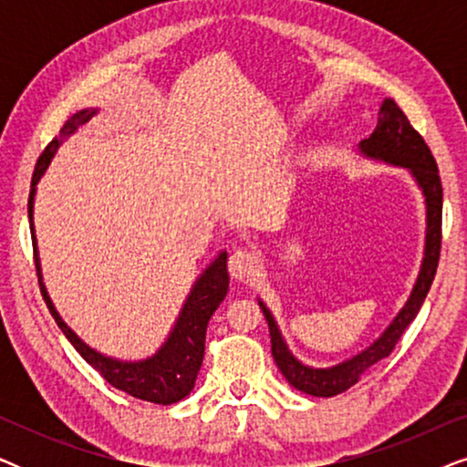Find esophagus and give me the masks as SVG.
Instances as JSON below:
<instances>
[{"label":"esophagus","mask_w":467,"mask_h":467,"mask_svg":"<svg viewBox=\"0 0 467 467\" xmlns=\"http://www.w3.org/2000/svg\"><path fill=\"white\" fill-rule=\"evenodd\" d=\"M227 267H229V274H232V278L251 280L259 270V257L253 251L240 248V251L232 253Z\"/></svg>","instance_id":"esophagus-1"}]
</instances>
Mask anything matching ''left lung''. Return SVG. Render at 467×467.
<instances>
[{
    "mask_svg": "<svg viewBox=\"0 0 467 467\" xmlns=\"http://www.w3.org/2000/svg\"><path fill=\"white\" fill-rule=\"evenodd\" d=\"M359 155L368 161L387 163L393 168L406 170L417 184V189L423 195L425 203V242H423V259L414 280L412 291L401 306L393 321L387 325L385 331L376 340L359 353L350 355L348 359L327 368H315L308 363L299 361L291 353L289 344L283 337L276 318L272 310L267 308L261 297L259 306L264 310V317L270 327L272 337V355L274 361L291 387L297 391L315 395V398H334V395L347 391L361 379L363 372L379 363L380 359L391 355L395 344L400 342L408 325L419 315L423 306L427 291L436 276V267L440 259V227H442V182L438 176L436 159L431 157V150L427 149L425 140L419 136V131L410 125L406 114L400 110L398 104L391 98L382 99L379 108V125L372 136L359 142Z\"/></svg>",
    "mask_w": 467,
    "mask_h": 467,
    "instance_id": "1",
    "label": "left lung"
}]
</instances>
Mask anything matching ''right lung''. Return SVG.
Returning a JSON list of instances; mask_svg holds the SVG:
<instances>
[{
  "label": "right lung",
  "mask_w": 467,
  "mask_h": 467,
  "mask_svg": "<svg viewBox=\"0 0 467 467\" xmlns=\"http://www.w3.org/2000/svg\"><path fill=\"white\" fill-rule=\"evenodd\" d=\"M99 108H82L72 117L67 123L61 127V136L55 138L53 142L47 146L42 157L37 159L34 178H31V191H29V223H31V238H34V253H36V270L37 280H40V289L47 302L50 315L59 325V329L66 334L74 348L78 350L88 366H93L104 379L110 382L112 387L120 389V391L133 395V398L152 401V404H176L182 398L193 391L197 374H200L202 361H203V344H206V329L210 317L219 308L223 299H225L229 291V274H227V251H219L214 259L203 267L200 276L191 285L189 296L184 297V304L181 312H178L174 325H171L170 334L161 342L155 353L144 359H117V357L104 355L99 350L82 340L69 325L63 321L59 312H57L53 299L48 296L47 285H44L42 265H40V253H37V240H36V227H34V203H36V191L37 182L47 174L50 161L59 150V146L66 142L69 136H74L80 127H85Z\"/></svg>",
  "instance_id": "1"
}]
</instances>
